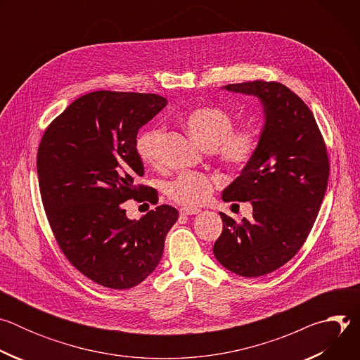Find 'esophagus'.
Here are the masks:
<instances>
[{
  "label": "esophagus",
  "mask_w": 360,
  "mask_h": 360,
  "mask_svg": "<svg viewBox=\"0 0 360 360\" xmlns=\"http://www.w3.org/2000/svg\"><path fill=\"white\" fill-rule=\"evenodd\" d=\"M179 212H181V215H196L200 212V210L195 208V207H185V208H181Z\"/></svg>",
  "instance_id": "obj_1"
}]
</instances>
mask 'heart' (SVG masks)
Listing matches in <instances>:
<instances>
[{"mask_svg": "<svg viewBox=\"0 0 360 360\" xmlns=\"http://www.w3.org/2000/svg\"><path fill=\"white\" fill-rule=\"evenodd\" d=\"M189 134L205 148L214 149L218 158L231 168H242L252 161L259 148V131L243 127L232 131V117L218 107H199L189 111L184 118ZM162 129L149 128L136 136L135 149L139 158L150 165L160 161V142ZM215 181L200 172H182L167 184V195L182 205H199L207 199Z\"/></svg>", "mask_w": 360, "mask_h": 360, "instance_id": "obj_1", "label": "heart"}]
</instances>
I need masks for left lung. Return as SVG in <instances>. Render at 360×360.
Instances as JSON below:
<instances>
[{
  "mask_svg": "<svg viewBox=\"0 0 360 360\" xmlns=\"http://www.w3.org/2000/svg\"><path fill=\"white\" fill-rule=\"evenodd\" d=\"M224 89L258 98L265 124L255 157L222 192L225 202L250 200L252 219L219 212L214 255L228 271L258 278L289 262L309 235L328 188V150L312 111L288 86L252 81Z\"/></svg>",
  "mask_w": 360,
  "mask_h": 360,
  "instance_id": "1",
  "label": "left lung"
}]
</instances>
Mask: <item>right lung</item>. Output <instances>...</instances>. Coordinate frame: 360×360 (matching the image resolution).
I'll return each mask as SVG.
<instances>
[{
    "instance_id": "1",
    "label": "right lung",
    "mask_w": 360,
    "mask_h": 360,
    "mask_svg": "<svg viewBox=\"0 0 360 360\" xmlns=\"http://www.w3.org/2000/svg\"><path fill=\"white\" fill-rule=\"evenodd\" d=\"M155 94L95 91L79 96L42 135L37 172L44 210L67 259L86 278L129 289L158 266L165 238L179 214L160 205L139 221L128 199L150 200L138 185L143 165L138 131L167 107Z\"/></svg>"
}]
</instances>
